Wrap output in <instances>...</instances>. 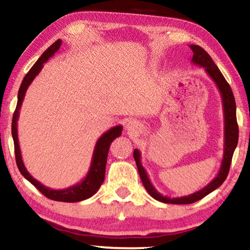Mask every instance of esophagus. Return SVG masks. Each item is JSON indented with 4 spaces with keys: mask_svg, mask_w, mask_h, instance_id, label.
Instances as JSON below:
<instances>
[{
    "mask_svg": "<svg viewBox=\"0 0 250 250\" xmlns=\"http://www.w3.org/2000/svg\"><path fill=\"white\" fill-rule=\"evenodd\" d=\"M125 128H127L129 134L134 135L141 129V125H139L137 121H135V120H130V121H128L127 125H125Z\"/></svg>",
    "mask_w": 250,
    "mask_h": 250,
    "instance_id": "1",
    "label": "esophagus"
}]
</instances>
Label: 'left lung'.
<instances>
[{
  "label": "left lung",
  "mask_w": 250,
  "mask_h": 250,
  "mask_svg": "<svg viewBox=\"0 0 250 250\" xmlns=\"http://www.w3.org/2000/svg\"><path fill=\"white\" fill-rule=\"evenodd\" d=\"M189 48L193 51V57H192V64L204 67L205 71L207 72V74L210 76V79L215 82L216 86L218 88L219 94L222 97V104H223V113H224V153H223V159L221 167H219V171L216 177L209 183L207 186H205L204 188H201L200 191H197L189 195H185V197L181 198H169L166 195H162L158 189H156L153 184L149 181L147 172L143 167L142 161H141V152L137 148L134 151V158L137 165V169L141 176L142 183L146 188V191L148 192V194L152 198H154L155 200L160 202H164V204H174V205H188L193 204V202L199 201L200 199L205 198L206 195H208L209 193L215 191L216 188H219L224 181L228 177L229 166H231L232 156H233L234 149L238 145V138H239V129H238V123H237V106H235V101L233 92H232L231 86L229 85V83L226 82V80L223 74L219 71L217 66L210 56L205 51L201 46L191 44Z\"/></svg>",
  "instance_id": "obj_1"
}]
</instances>
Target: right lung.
I'll return each instance as SVG.
<instances>
[{
	"label": "right lung",
	"mask_w": 250,
	"mask_h": 250,
	"mask_svg": "<svg viewBox=\"0 0 250 250\" xmlns=\"http://www.w3.org/2000/svg\"><path fill=\"white\" fill-rule=\"evenodd\" d=\"M62 45V40H57L52 45H50L44 52L42 53V56L38 59V62L33 65V67L29 69L27 74L25 75L24 80H22L21 88L18 91V102H17V107L16 111L13 113L12 118V125H11V132H12V138L13 143H15V154H16V162L18 166L19 171L24 177L27 179L28 182H31L40 192L46 198L51 199L55 201H62V202H79L85 199L91 198L96 192L98 191L101 185L103 184L105 178V169H106V161H107V155H108V149L111 146L112 142L114 141L116 137L121 136L122 132V125H115L103 134L99 139L96 143L94 153H92V159L90 168H89L88 174L81 182L78 184L69 186L67 188L64 189H52L50 188H46L43 184H41L39 181L33 177L26 169L24 162H22L21 158V146H19L18 141V129H17V125H18V118H19V112H21V107L22 104V101L25 98V94L27 91L28 86L33 82V80L36 78V75L41 72L43 68V64L45 62H48L49 58H51L56 52L58 51V49Z\"/></svg>",
	"instance_id": "right-lung-1"
}]
</instances>
